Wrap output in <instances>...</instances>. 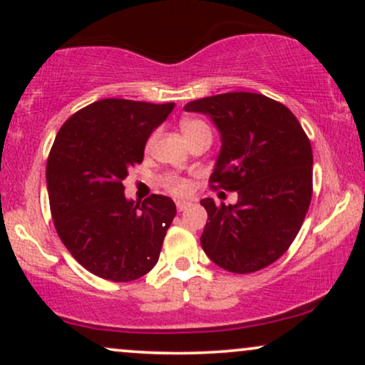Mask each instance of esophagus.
<instances>
[{
  "label": "esophagus",
  "instance_id": "1",
  "mask_svg": "<svg viewBox=\"0 0 365 365\" xmlns=\"http://www.w3.org/2000/svg\"><path fill=\"white\" fill-rule=\"evenodd\" d=\"M189 206H191V202H189V201H176L178 211H184V209H187Z\"/></svg>",
  "mask_w": 365,
  "mask_h": 365
}]
</instances>
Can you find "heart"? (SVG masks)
I'll list each match as a JSON object with an SVG mask.
<instances>
[{"label":"heart","mask_w":365,"mask_h":365,"mask_svg":"<svg viewBox=\"0 0 365 365\" xmlns=\"http://www.w3.org/2000/svg\"><path fill=\"white\" fill-rule=\"evenodd\" d=\"M206 129H207L206 124H204L202 121H197V119H184V121L181 123V131L186 139L194 136V134L201 133V131H206ZM153 141H154V136L149 139L148 146H151ZM166 184L174 194H187V191H189L187 182H184V181H181V179H178L174 176L166 178Z\"/></svg>","instance_id":"heart-1"}]
</instances>
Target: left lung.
I'll return each instance as SVG.
<instances>
[{"label": "left lung", "instance_id": "8db88e82", "mask_svg": "<svg viewBox=\"0 0 365 365\" xmlns=\"http://www.w3.org/2000/svg\"><path fill=\"white\" fill-rule=\"evenodd\" d=\"M221 134L211 182L237 192L236 204H201L207 222L201 246L219 267L236 274L277 261L301 229L312 196V148L296 116L256 93H226L184 106Z\"/></svg>", "mask_w": 365, "mask_h": 365}]
</instances>
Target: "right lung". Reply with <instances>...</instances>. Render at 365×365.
Masks as SVG:
<instances>
[{
	"label": "right lung",
	"instance_id": "add662e5",
	"mask_svg": "<svg viewBox=\"0 0 365 365\" xmlns=\"http://www.w3.org/2000/svg\"><path fill=\"white\" fill-rule=\"evenodd\" d=\"M174 106L101 99L73 114L54 139L46 166L54 227L94 276L128 282L156 266L176 204L161 194L134 204L123 181Z\"/></svg>",
	"mask_w": 365,
	"mask_h": 365
}]
</instances>
